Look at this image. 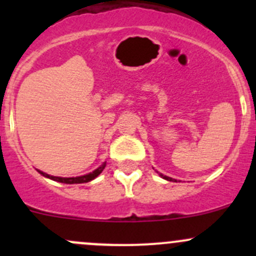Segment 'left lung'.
I'll use <instances>...</instances> for the list:
<instances>
[{
	"mask_svg": "<svg viewBox=\"0 0 256 256\" xmlns=\"http://www.w3.org/2000/svg\"><path fill=\"white\" fill-rule=\"evenodd\" d=\"M160 176H161L162 178H164V180H174V178H171V177H167V176H164V174H160Z\"/></svg>",
	"mask_w": 256,
	"mask_h": 256,
	"instance_id": "1",
	"label": "left lung"
}]
</instances>
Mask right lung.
<instances>
[{
	"mask_svg": "<svg viewBox=\"0 0 256 256\" xmlns=\"http://www.w3.org/2000/svg\"><path fill=\"white\" fill-rule=\"evenodd\" d=\"M105 166H106V162H104V164H102L100 167H98L95 171L90 172V174H84V176H79V177H56V176H50V174H44V172L42 171H38L40 172L42 176L49 178V180H56V182H60V183H66V184H74V183H86V182H90V180H92L94 178H96L99 176L100 174L102 172V170L105 168Z\"/></svg>",
	"mask_w": 256,
	"mask_h": 256,
	"instance_id": "obj_1",
	"label": "right lung"
}]
</instances>
